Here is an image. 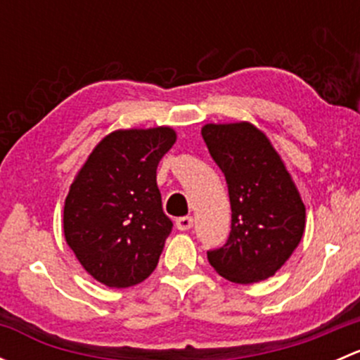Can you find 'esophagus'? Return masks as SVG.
<instances>
[{
  "label": "esophagus",
  "instance_id": "34e87169",
  "mask_svg": "<svg viewBox=\"0 0 360 360\" xmlns=\"http://www.w3.org/2000/svg\"><path fill=\"white\" fill-rule=\"evenodd\" d=\"M176 226H177V230H181V231L191 230V226H193V217L191 216L179 217V219H176Z\"/></svg>",
  "mask_w": 360,
  "mask_h": 360
}]
</instances>
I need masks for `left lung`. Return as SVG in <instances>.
I'll return each mask as SVG.
<instances>
[{"instance_id":"obj_1","label":"left lung","mask_w":360,"mask_h":360,"mask_svg":"<svg viewBox=\"0 0 360 360\" xmlns=\"http://www.w3.org/2000/svg\"><path fill=\"white\" fill-rule=\"evenodd\" d=\"M202 137L226 177L231 231L207 250L210 266L235 284L264 281L291 257L304 231V203L270 139L249 122L207 123Z\"/></svg>"}]
</instances>
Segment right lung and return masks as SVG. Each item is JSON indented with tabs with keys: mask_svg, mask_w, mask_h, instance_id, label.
<instances>
[{
	"mask_svg": "<svg viewBox=\"0 0 360 360\" xmlns=\"http://www.w3.org/2000/svg\"><path fill=\"white\" fill-rule=\"evenodd\" d=\"M170 127L115 130L72 181L64 237L101 284L125 289L157 268L172 221L163 214L157 167L176 143Z\"/></svg>",
	"mask_w": 360,
	"mask_h": 360,
	"instance_id": "obj_1",
	"label": "right lung"
}]
</instances>
